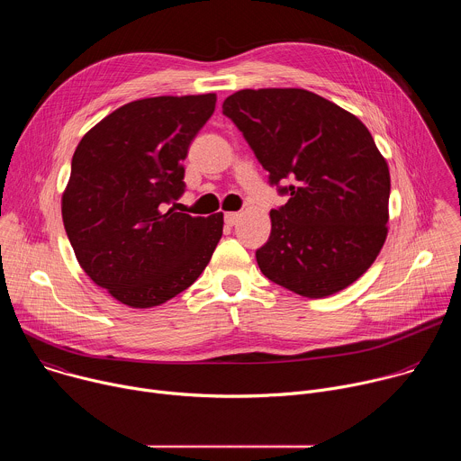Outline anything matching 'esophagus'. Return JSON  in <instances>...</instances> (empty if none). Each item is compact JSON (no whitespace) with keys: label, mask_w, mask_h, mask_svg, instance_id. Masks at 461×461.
I'll return each instance as SVG.
<instances>
[{"label":"esophagus","mask_w":461,"mask_h":461,"mask_svg":"<svg viewBox=\"0 0 461 461\" xmlns=\"http://www.w3.org/2000/svg\"><path fill=\"white\" fill-rule=\"evenodd\" d=\"M239 219H240V213H239V212H228V213H224V221H226V224H230V226L237 224Z\"/></svg>","instance_id":"esophagus-1"}]
</instances>
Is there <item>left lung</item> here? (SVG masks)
I'll list each match as a JSON object with an SVG mask.
<instances>
[{
    "mask_svg": "<svg viewBox=\"0 0 461 461\" xmlns=\"http://www.w3.org/2000/svg\"><path fill=\"white\" fill-rule=\"evenodd\" d=\"M288 203L255 251L272 283L303 297L357 281L386 239L390 173L365 123L304 89H244L222 104Z\"/></svg>",
    "mask_w": 461,
    "mask_h": 461,
    "instance_id": "obj_1",
    "label": "left lung"
}]
</instances>
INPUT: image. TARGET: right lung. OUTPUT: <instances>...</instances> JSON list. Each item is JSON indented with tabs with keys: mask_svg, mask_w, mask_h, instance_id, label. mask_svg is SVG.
<instances>
[{
	"mask_svg": "<svg viewBox=\"0 0 461 461\" xmlns=\"http://www.w3.org/2000/svg\"><path fill=\"white\" fill-rule=\"evenodd\" d=\"M217 96H157L122 105L80 140L61 217L84 272L133 308L189 288L222 237V213L166 208L184 189L189 144Z\"/></svg>",
	"mask_w": 461,
	"mask_h": 461,
	"instance_id": "right-lung-1",
	"label": "right lung"
}]
</instances>
